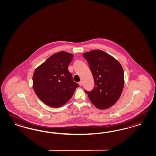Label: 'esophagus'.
Returning a JSON list of instances; mask_svg holds the SVG:
<instances>
[{"label":"esophagus","instance_id":"34e87169","mask_svg":"<svg viewBox=\"0 0 156 156\" xmlns=\"http://www.w3.org/2000/svg\"><path fill=\"white\" fill-rule=\"evenodd\" d=\"M78 84L80 85V86H82V84H83V82H82V81H80V82H79Z\"/></svg>","mask_w":156,"mask_h":156}]
</instances>
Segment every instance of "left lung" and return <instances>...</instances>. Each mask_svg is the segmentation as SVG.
Segmentation results:
<instances>
[{
  "instance_id": "1",
  "label": "left lung",
  "mask_w": 156,
  "mask_h": 156,
  "mask_svg": "<svg viewBox=\"0 0 156 156\" xmlns=\"http://www.w3.org/2000/svg\"><path fill=\"white\" fill-rule=\"evenodd\" d=\"M94 78V86L85 90L91 103L100 109L113 105L120 97L124 85V71L120 63L111 55L100 49L83 54Z\"/></svg>"
}]
</instances>
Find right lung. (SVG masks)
I'll use <instances>...</instances> for the list:
<instances>
[{
    "label": "right lung",
    "instance_id": "1",
    "mask_svg": "<svg viewBox=\"0 0 156 156\" xmlns=\"http://www.w3.org/2000/svg\"><path fill=\"white\" fill-rule=\"evenodd\" d=\"M74 55L60 51L51 56L34 70L33 87L40 100L51 107L63 106L79 85L68 70Z\"/></svg>",
    "mask_w": 156,
    "mask_h": 156
}]
</instances>
